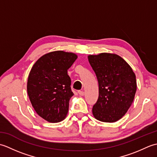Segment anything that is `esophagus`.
Here are the masks:
<instances>
[{
    "label": "esophagus",
    "instance_id": "esophagus-1",
    "mask_svg": "<svg viewBox=\"0 0 157 157\" xmlns=\"http://www.w3.org/2000/svg\"><path fill=\"white\" fill-rule=\"evenodd\" d=\"M78 92V94L80 95V96H84V92H83V91H82V90H79Z\"/></svg>",
    "mask_w": 157,
    "mask_h": 157
}]
</instances>
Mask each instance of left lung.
<instances>
[{"label": "left lung", "instance_id": "8db88e82", "mask_svg": "<svg viewBox=\"0 0 157 157\" xmlns=\"http://www.w3.org/2000/svg\"><path fill=\"white\" fill-rule=\"evenodd\" d=\"M88 58L99 88L98 98L92 108L93 115L102 122L118 121L134 101L137 88L135 73L117 55L103 52Z\"/></svg>", "mask_w": 157, "mask_h": 157}]
</instances>
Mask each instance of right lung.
<instances>
[{
  "label": "right lung",
  "mask_w": 157,
  "mask_h": 157,
  "mask_svg": "<svg viewBox=\"0 0 157 157\" xmlns=\"http://www.w3.org/2000/svg\"><path fill=\"white\" fill-rule=\"evenodd\" d=\"M78 58L75 53L57 51L42 56L28 76L27 91L37 114L46 121L58 123L65 118L73 95L67 70Z\"/></svg>",
  "instance_id": "obj_1"
}]
</instances>
